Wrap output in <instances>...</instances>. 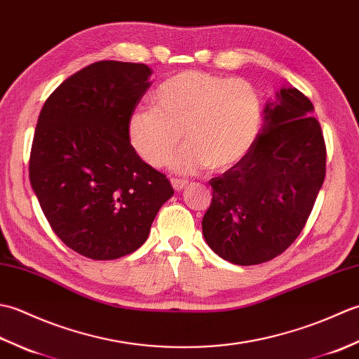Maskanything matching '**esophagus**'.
Instances as JSON below:
<instances>
[{
  "mask_svg": "<svg viewBox=\"0 0 359 359\" xmlns=\"http://www.w3.org/2000/svg\"><path fill=\"white\" fill-rule=\"evenodd\" d=\"M171 184H172V188L175 189V191H182V189L188 185V182L182 180V179H171Z\"/></svg>",
  "mask_w": 359,
  "mask_h": 359,
  "instance_id": "esophagus-1",
  "label": "esophagus"
}]
</instances>
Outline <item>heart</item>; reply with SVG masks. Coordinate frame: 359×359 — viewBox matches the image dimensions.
I'll return each instance as SVG.
<instances>
[{
    "label": "heart",
    "instance_id": "heart-1",
    "mask_svg": "<svg viewBox=\"0 0 359 359\" xmlns=\"http://www.w3.org/2000/svg\"><path fill=\"white\" fill-rule=\"evenodd\" d=\"M156 108L137 109L128 120L134 151L148 165L168 163L182 137L187 147L172 158L179 174L230 170L248 154L262 121L261 95L250 81L203 71H182L160 83Z\"/></svg>",
    "mask_w": 359,
    "mask_h": 359
}]
</instances>
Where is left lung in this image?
I'll use <instances>...</instances> for the list:
<instances>
[{
    "label": "left lung",
    "mask_w": 359,
    "mask_h": 359,
    "mask_svg": "<svg viewBox=\"0 0 359 359\" xmlns=\"http://www.w3.org/2000/svg\"><path fill=\"white\" fill-rule=\"evenodd\" d=\"M313 104L282 88L264 108L253 148L212 177L202 220L208 247L236 265H256L285 251L299 236L325 177V143Z\"/></svg>",
    "instance_id": "1"
}]
</instances>
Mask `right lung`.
<instances>
[{"instance_id": "add662e5", "label": "right lung", "mask_w": 359, "mask_h": 359, "mask_svg": "<svg viewBox=\"0 0 359 359\" xmlns=\"http://www.w3.org/2000/svg\"><path fill=\"white\" fill-rule=\"evenodd\" d=\"M142 63L98 62L65 80L35 128L29 179L53 233L94 261L133 253L174 189L137 156L128 120L151 86Z\"/></svg>"}]
</instances>
